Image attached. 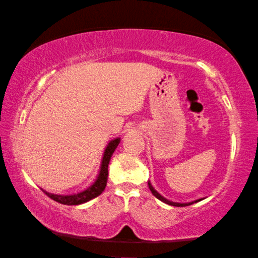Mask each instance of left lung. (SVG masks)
Wrapping results in <instances>:
<instances>
[{"instance_id": "1", "label": "left lung", "mask_w": 258, "mask_h": 258, "mask_svg": "<svg viewBox=\"0 0 258 258\" xmlns=\"http://www.w3.org/2000/svg\"><path fill=\"white\" fill-rule=\"evenodd\" d=\"M149 187H150V189H151V192H152V194H153V196L155 197V198H158L159 200H161L162 202H164V204H168V205H170V206H175V207H185V206H189V205H192L193 202H189V204H177V202H171V201H168L167 199H164L163 197H161L160 196V194L155 191V189L152 187V185L149 183ZM201 200V199H200ZM200 200H197L196 202H198V201H200Z\"/></svg>"}]
</instances>
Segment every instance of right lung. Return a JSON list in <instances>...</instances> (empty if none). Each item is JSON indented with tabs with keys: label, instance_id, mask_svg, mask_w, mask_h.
<instances>
[{
	"label": "right lung",
	"instance_id": "1",
	"mask_svg": "<svg viewBox=\"0 0 258 258\" xmlns=\"http://www.w3.org/2000/svg\"><path fill=\"white\" fill-rule=\"evenodd\" d=\"M119 143H120V138H116L107 145L104 153L103 162H101V168H100L98 178H97L94 185H91V186L88 189H86V191L78 194H73V196H57V194H51L49 192H45L43 189H42V191H43L46 196L50 198V199L57 201L59 204L69 205V206L81 205V204H84V202L90 201L96 197H98L99 194L103 193L105 187H106L107 176H108V163L111 161V157L113 155L117 145H119Z\"/></svg>",
	"mask_w": 258,
	"mask_h": 258
}]
</instances>
